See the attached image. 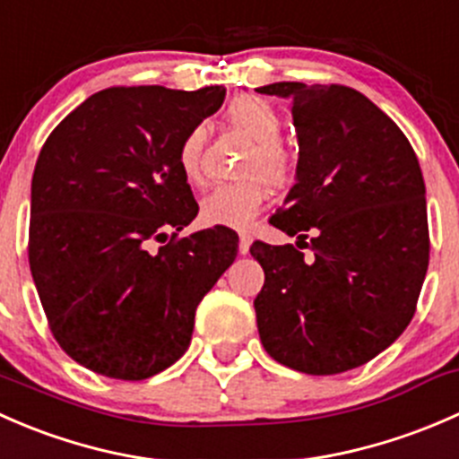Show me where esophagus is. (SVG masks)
<instances>
[{"label": "esophagus", "mask_w": 459, "mask_h": 459, "mask_svg": "<svg viewBox=\"0 0 459 459\" xmlns=\"http://www.w3.org/2000/svg\"><path fill=\"white\" fill-rule=\"evenodd\" d=\"M248 248H251V235L242 233V235H239V247H238L239 255H247Z\"/></svg>", "instance_id": "esophagus-1"}]
</instances>
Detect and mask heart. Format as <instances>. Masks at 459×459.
Returning <instances> with one entry per match:
<instances>
[{
    "label": "heart",
    "mask_w": 459,
    "mask_h": 459,
    "mask_svg": "<svg viewBox=\"0 0 459 459\" xmlns=\"http://www.w3.org/2000/svg\"><path fill=\"white\" fill-rule=\"evenodd\" d=\"M226 119L235 131L244 133L253 142L247 152L242 182L221 184L202 197L200 217L204 224L244 229L257 217L266 202V184L284 186L293 175V155L281 142L284 119L268 100L257 95H242L230 101ZM204 152H206V128L193 126L182 137L178 148V164L186 182H204Z\"/></svg>",
    "instance_id": "heart-1"
}]
</instances>
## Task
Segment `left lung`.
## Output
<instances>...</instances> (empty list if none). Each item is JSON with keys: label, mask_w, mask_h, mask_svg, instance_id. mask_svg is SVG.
<instances>
[{"label": "left lung", "mask_w": 459, "mask_h": 459, "mask_svg": "<svg viewBox=\"0 0 459 459\" xmlns=\"http://www.w3.org/2000/svg\"><path fill=\"white\" fill-rule=\"evenodd\" d=\"M257 92L290 97L299 142L298 182L268 221L313 251L253 242L259 340L299 373L351 371L415 316L430 251L418 155L355 88L280 82Z\"/></svg>", "instance_id": "8db88e82"}]
</instances>
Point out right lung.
I'll return each instance as SVG.
<instances>
[{
    "mask_svg": "<svg viewBox=\"0 0 459 459\" xmlns=\"http://www.w3.org/2000/svg\"><path fill=\"white\" fill-rule=\"evenodd\" d=\"M224 95L221 86L106 88L41 146L29 264L50 333L82 367L146 379L178 362L197 304L238 255L226 226L178 238L200 211L179 142ZM155 241L167 244L152 249Z\"/></svg>",
    "mask_w": 459,
    "mask_h": 459,
    "instance_id": "add662e5",
    "label": "right lung"
}]
</instances>
